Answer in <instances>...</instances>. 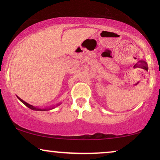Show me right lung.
Here are the masks:
<instances>
[{
	"label": "right lung",
	"mask_w": 160,
	"mask_h": 160,
	"mask_svg": "<svg viewBox=\"0 0 160 160\" xmlns=\"http://www.w3.org/2000/svg\"><path fill=\"white\" fill-rule=\"evenodd\" d=\"M17 98H18L19 100H20L22 102L23 104H25L26 106L28 107V108L31 109V110H33V111H49V110H52V109L54 108L57 106H60V105L61 104V103H58V104H57L56 106H52V107H49V108H38V107H35L33 106H32V105H30L29 103H28V102H26L25 101H24L23 100H22L20 98L18 97V96H17Z\"/></svg>",
	"instance_id": "add662e5"
}]
</instances>
